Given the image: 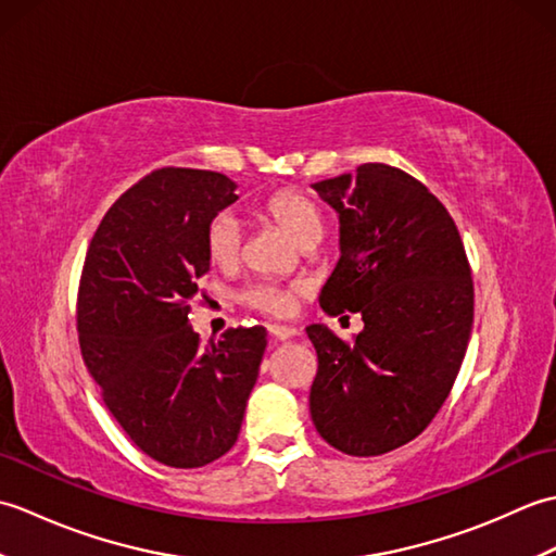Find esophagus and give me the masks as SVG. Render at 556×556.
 <instances>
[{
  "mask_svg": "<svg viewBox=\"0 0 556 556\" xmlns=\"http://www.w3.org/2000/svg\"><path fill=\"white\" fill-rule=\"evenodd\" d=\"M267 329H269L271 339H277V341H287V339H291V337H296V334H299L296 329L289 327V325H269Z\"/></svg>",
  "mask_w": 556,
  "mask_h": 556,
  "instance_id": "1",
  "label": "esophagus"
}]
</instances>
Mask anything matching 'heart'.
I'll list each match as a JSON object with an SVG mask.
<instances>
[{"label": "heart", "instance_id": "heart-1", "mask_svg": "<svg viewBox=\"0 0 556 556\" xmlns=\"http://www.w3.org/2000/svg\"><path fill=\"white\" fill-rule=\"evenodd\" d=\"M265 215L285 231L291 241L299 245L308 241H320L325 231V217L320 205L311 195H305L296 188H285L269 195L265 203ZM241 253V222L231 212H219V215L207 222L205 229V255L215 267L229 269L239 263ZM301 293V287H281L271 281H255L248 287L241 299L251 308L265 315H287L293 305V296Z\"/></svg>", "mask_w": 556, "mask_h": 556}]
</instances>
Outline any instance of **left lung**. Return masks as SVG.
<instances>
[{"instance_id":"left-lung-1","label":"left lung","mask_w":556,"mask_h":556,"mask_svg":"<svg viewBox=\"0 0 556 556\" xmlns=\"http://www.w3.org/2000/svg\"><path fill=\"white\" fill-rule=\"evenodd\" d=\"M339 215L327 315L361 313L346 344L305 327L317 351L311 416L327 444L380 456L428 428L452 392L473 327V279L456 224L428 188L389 164L313 184Z\"/></svg>"}]
</instances>
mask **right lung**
Returning <instances> with one entry per match:
<instances>
[{
	"instance_id": "1",
	"label": "right lung",
	"mask_w": 556,
	"mask_h": 556,
	"mask_svg": "<svg viewBox=\"0 0 556 556\" xmlns=\"http://www.w3.org/2000/svg\"><path fill=\"white\" fill-rule=\"evenodd\" d=\"M233 191L219 172H152L102 217L83 265V361L134 444L172 468L207 466L239 440L267 346L260 325L200 344L188 323L207 222Z\"/></svg>"
}]
</instances>
